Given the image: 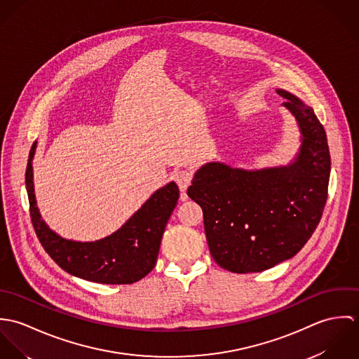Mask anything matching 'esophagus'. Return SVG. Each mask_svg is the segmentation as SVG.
<instances>
[{"label":"esophagus","mask_w":359,"mask_h":359,"mask_svg":"<svg viewBox=\"0 0 359 359\" xmlns=\"http://www.w3.org/2000/svg\"><path fill=\"white\" fill-rule=\"evenodd\" d=\"M174 180H175L180 191L184 194L188 189V187L191 185V182L194 180V174H192L191 170H184V168L182 170H177L174 172Z\"/></svg>","instance_id":"34e87169"}]
</instances>
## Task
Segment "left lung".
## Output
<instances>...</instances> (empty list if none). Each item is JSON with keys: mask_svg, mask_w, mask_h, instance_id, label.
Masks as SVG:
<instances>
[{"mask_svg": "<svg viewBox=\"0 0 359 359\" xmlns=\"http://www.w3.org/2000/svg\"><path fill=\"white\" fill-rule=\"evenodd\" d=\"M278 94L302 128L297 160L261 171L210 163L188 188V196L203 208L211 257L235 273L261 272L296 256L327 201L330 154L325 128L311 107L285 91Z\"/></svg>", "mask_w": 359, "mask_h": 359, "instance_id": "left-lung-1", "label": "left lung"}]
</instances>
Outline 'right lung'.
<instances>
[{"instance_id": "right-lung-1", "label": "right lung", "mask_w": 359, "mask_h": 359, "mask_svg": "<svg viewBox=\"0 0 359 359\" xmlns=\"http://www.w3.org/2000/svg\"><path fill=\"white\" fill-rule=\"evenodd\" d=\"M34 152L36 142L27 160L26 189L33 228L48 256L63 271L97 283L131 285L145 278L156 265L163 232L178 202L177 184L156 191L113 235L90 243L66 241L52 232L39 214L33 188Z\"/></svg>"}]
</instances>
